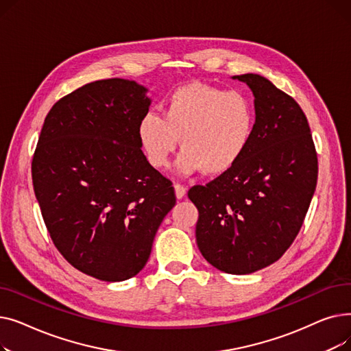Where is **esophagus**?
Returning a JSON list of instances; mask_svg holds the SVG:
<instances>
[{"instance_id": "34e87169", "label": "esophagus", "mask_w": 351, "mask_h": 351, "mask_svg": "<svg viewBox=\"0 0 351 351\" xmlns=\"http://www.w3.org/2000/svg\"><path fill=\"white\" fill-rule=\"evenodd\" d=\"M175 195H176L178 199H182L183 196L186 195V188L179 185V183H176V185H175Z\"/></svg>"}]
</instances>
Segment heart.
Wrapping results in <instances>:
<instances>
[{
	"label": "heart",
	"mask_w": 351,
	"mask_h": 351,
	"mask_svg": "<svg viewBox=\"0 0 351 351\" xmlns=\"http://www.w3.org/2000/svg\"><path fill=\"white\" fill-rule=\"evenodd\" d=\"M256 128L252 101L237 90L192 82L176 88L165 102L163 117L147 110L138 136L156 169L169 165L180 139L176 169L191 175H223L243 159Z\"/></svg>",
	"instance_id": "1"
}]
</instances>
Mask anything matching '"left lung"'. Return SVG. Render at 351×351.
<instances>
[{"mask_svg":"<svg viewBox=\"0 0 351 351\" xmlns=\"http://www.w3.org/2000/svg\"><path fill=\"white\" fill-rule=\"evenodd\" d=\"M253 92L256 128L234 168L189 189L196 243L216 269L249 274L279 261L296 239L317 183V154L299 104L257 73L234 75Z\"/></svg>","mask_w":351,"mask_h":351,"instance_id":"8db88e82","label":"left lung"}]
</instances>
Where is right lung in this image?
I'll use <instances>...</instances> for the list:
<instances>
[{"label":"right lung","instance_id":"right-lung-1","mask_svg":"<svg viewBox=\"0 0 351 351\" xmlns=\"http://www.w3.org/2000/svg\"><path fill=\"white\" fill-rule=\"evenodd\" d=\"M147 89L112 78L86 84L48 112L32 183L53 245L73 267L122 282L146 265L175 191L141 151Z\"/></svg>","mask_w":351,"mask_h":351}]
</instances>
